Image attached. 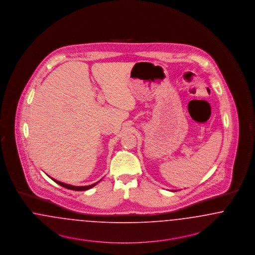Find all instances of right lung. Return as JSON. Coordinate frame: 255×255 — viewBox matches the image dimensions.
Instances as JSON below:
<instances>
[{"mask_svg":"<svg viewBox=\"0 0 255 255\" xmlns=\"http://www.w3.org/2000/svg\"><path fill=\"white\" fill-rule=\"evenodd\" d=\"M52 179V178H51ZM54 182H56L58 185H60V186H62V187H64V188H68V189H72V190H76V191H80V190H87V189H89V188H93L97 183H95V184H92V185H90V186H86V187H74V186H70V185H67V184H64V183H62V182H59V181H57V180H54V179H52Z\"/></svg>","mask_w":255,"mask_h":255,"instance_id":"right-lung-1","label":"right lung"}]
</instances>
